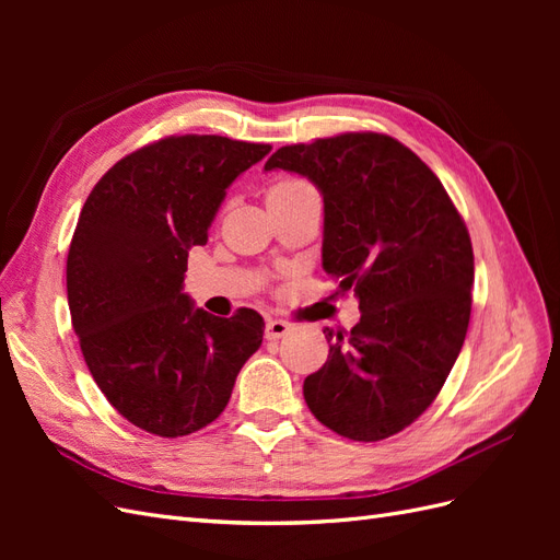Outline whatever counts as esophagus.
I'll return each instance as SVG.
<instances>
[{
  "instance_id": "34e87169",
  "label": "esophagus",
  "mask_w": 560,
  "mask_h": 560,
  "mask_svg": "<svg viewBox=\"0 0 560 560\" xmlns=\"http://www.w3.org/2000/svg\"><path fill=\"white\" fill-rule=\"evenodd\" d=\"M290 329H292L290 322H284V319H268L264 334H266L268 341H278V338L290 334Z\"/></svg>"
}]
</instances>
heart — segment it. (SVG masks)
Segmentation results:
<instances>
[{
  "instance_id": "b5f03b06",
  "label": "heart",
  "mask_w": 560,
  "mask_h": 560,
  "mask_svg": "<svg viewBox=\"0 0 560 560\" xmlns=\"http://www.w3.org/2000/svg\"><path fill=\"white\" fill-rule=\"evenodd\" d=\"M301 186H308L303 184L299 179H284V182H278L273 189H270V194H280V191H292V189H301Z\"/></svg>"
}]
</instances>
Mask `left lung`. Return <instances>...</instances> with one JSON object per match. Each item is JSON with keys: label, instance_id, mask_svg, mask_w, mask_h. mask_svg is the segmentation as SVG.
Here are the masks:
<instances>
[{"label": "left lung", "instance_id": "8db88e82", "mask_svg": "<svg viewBox=\"0 0 560 560\" xmlns=\"http://www.w3.org/2000/svg\"><path fill=\"white\" fill-rule=\"evenodd\" d=\"M264 171L317 186L322 268L360 299L348 334L325 329L329 358L303 381L308 409L352 442L401 432L434 401L465 343L474 254L463 217L430 167L389 135L282 147Z\"/></svg>", "mask_w": 560, "mask_h": 560}]
</instances>
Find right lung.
Returning <instances> with one entry per match:
<instances>
[{"label": "right lung", "instance_id": "add662e5", "mask_svg": "<svg viewBox=\"0 0 560 560\" xmlns=\"http://www.w3.org/2000/svg\"><path fill=\"white\" fill-rule=\"evenodd\" d=\"M270 151L219 135H173L118 161L83 202L67 254V301L83 360L135 428L184 436L226 409L264 317H214L184 292L189 249L226 189Z\"/></svg>", "mask_w": 560, "mask_h": 560}]
</instances>
